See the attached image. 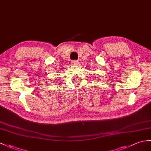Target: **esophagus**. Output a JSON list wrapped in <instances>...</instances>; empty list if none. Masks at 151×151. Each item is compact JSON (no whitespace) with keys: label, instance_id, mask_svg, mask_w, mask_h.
Instances as JSON below:
<instances>
[{"label":"esophagus","instance_id":"34e87169","mask_svg":"<svg viewBox=\"0 0 151 151\" xmlns=\"http://www.w3.org/2000/svg\"><path fill=\"white\" fill-rule=\"evenodd\" d=\"M71 63L73 65H78L79 64V62L78 60H73Z\"/></svg>","mask_w":151,"mask_h":151}]
</instances>
